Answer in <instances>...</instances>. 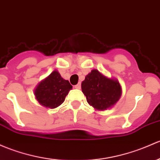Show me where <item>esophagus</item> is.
Returning <instances> with one entry per match:
<instances>
[{"label": "esophagus", "instance_id": "obj_1", "mask_svg": "<svg viewBox=\"0 0 160 160\" xmlns=\"http://www.w3.org/2000/svg\"><path fill=\"white\" fill-rule=\"evenodd\" d=\"M74 87L76 89H78L79 90V89H80V87H81V84H80V83H77V85L74 86Z\"/></svg>", "mask_w": 160, "mask_h": 160}]
</instances>
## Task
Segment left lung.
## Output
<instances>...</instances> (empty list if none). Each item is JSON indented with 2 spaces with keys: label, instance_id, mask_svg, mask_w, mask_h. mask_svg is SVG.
Here are the masks:
<instances>
[{
  "label": "left lung",
  "instance_id": "obj_1",
  "mask_svg": "<svg viewBox=\"0 0 160 160\" xmlns=\"http://www.w3.org/2000/svg\"><path fill=\"white\" fill-rule=\"evenodd\" d=\"M87 101L98 110H105L120 98L121 87L117 80L109 79L98 70H93L81 83Z\"/></svg>",
  "mask_w": 160,
  "mask_h": 160
}]
</instances>
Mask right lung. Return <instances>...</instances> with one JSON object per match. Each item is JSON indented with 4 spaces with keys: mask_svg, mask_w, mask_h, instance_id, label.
Segmentation results:
<instances>
[{
    "mask_svg": "<svg viewBox=\"0 0 160 160\" xmlns=\"http://www.w3.org/2000/svg\"><path fill=\"white\" fill-rule=\"evenodd\" d=\"M72 87L68 80L62 78L58 71H53L40 82L34 94L41 105L53 109L63 103Z\"/></svg>",
    "mask_w": 160,
    "mask_h": 160,
    "instance_id": "add662e5",
    "label": "right lung"
}]
</instances>
